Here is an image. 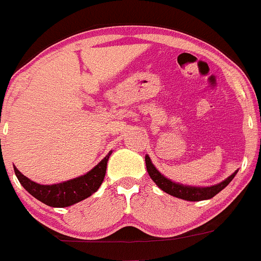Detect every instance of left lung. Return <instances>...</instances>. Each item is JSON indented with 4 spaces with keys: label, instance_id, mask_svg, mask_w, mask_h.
I'll return each mask as SVG.
<instances>
[{
    "label": "left lung",
    "instance_id": "left-lung-1",
    "mask_svg": "<svg viewBox=\"0 0 261 261\" xmlns=\"http://www.w3.org/2000/svg\"><path fill=\"white\" fill-rule=\"evenodd\" d=\"M146 166L147 171H148V174L150 178L154 181V184L160 187L161 190L167 192L168 195L174 196V197L182 198V200L187 201H202V200H208V198H212L215 195L220 192L221 190H224L227 185L232 181V178L235 177V173L231 174L230 177H227L225 181H222L221 184L215 185V186L211 187H191V186H184V185H178L172 182L171 179L166 178L165 176L160 173L155 167L153 166V163L150 162V158L148 155H146Z\"/></svg>",
    "mask_w": 261,
    "mask_h": 261
}]
</instances>
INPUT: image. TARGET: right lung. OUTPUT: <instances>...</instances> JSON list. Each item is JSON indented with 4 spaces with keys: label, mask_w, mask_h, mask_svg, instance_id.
I'll list each match as a JSON object with an SVG mask.
<instances>
[{
    "label": "right lung",
    "mask_w": 261,
    "mask_h": 261,
    "mask_svg": "<svg viewBox=\"0 0 261 261\" xmlns=\"http://www.w3.org/2000/svg\"><path fill=\"white\" fill-rule=\"evenodd\" d=\"M111 153L112 152H109L93 170L84 176L63 182V184L50 185V186L35 184L34 181L23 176L16 167H13V170L23 189L35 198L51 207H68L88 198L100 187L106 176L107 162Z\"/></svg>",
    "instance_id": "1"
}]
</instances>
